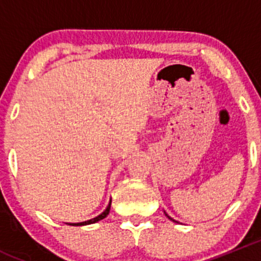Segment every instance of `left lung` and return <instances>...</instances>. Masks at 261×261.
I'll return each mask as SVG.
<instances>
[{"mask_svg":"<svg viewBox=\"0 0 261 261\" xmlns=\"http://www.w3.org/2000/svg\"><path fill=\"white\" fill-rule=\"evenodd\" d=\"M168 216V215H167ZM168 217H169V216H168ZM170 218V217H169ZM170 220H173V218H170ZM173 221H174V220H173ZM174 222H177V221H174Z\"/></svg>","mask_w":261,"mask_h":261,"instance_id":"obj_1","label":"left lung"}]
</instances>
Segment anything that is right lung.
Listing matches in <instances>:
<instances>
[{
    "instance_id": "add662e5",
    "label": "right lung",
    "mask_w": 261,
    "mask_h": 261,
    "mask_svg": "<svg viewBox=\"0 0 261 261\" xmlns=\"http://www.w3.org/2000/svg\"><path fill=\"white\" fill-rule=\"evenodd\" d=\"M110 208H111V201H110L109 206H107V208L103 212L101 213V215H98L97 217L92 218V220H88V221H84V222H78V223H68V225H72V226H84V225H91V223H96L98 222V221L103 220L105 217H107V215L110 213Z\"/></svg>"
}]
</instances>
